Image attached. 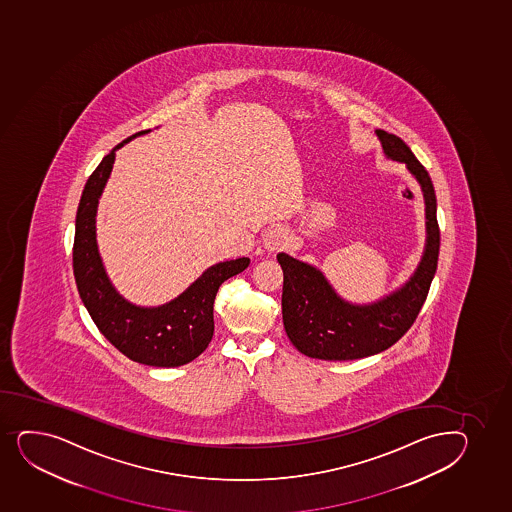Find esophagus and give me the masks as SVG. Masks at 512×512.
Listing matches in <instances>:
<instances>
[{
  "mask_svg": "<svg viewBox=\"0 0 512 512\" xmlns=\"http://www.w3.org/2000/svg\"><path fill=\"white\" fill-rule=\"evenodd\" d=\"M289 243V233L284 228H272L264 235V248L269 253L281 252Z\"/></svg>",
  "mask_w": 512,
  "mask_h": 512,
  "instance_id": "obj_1",
  "label": "esophagus"
}]
</instances>
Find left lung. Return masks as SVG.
I'll return each instance as SVG.
<instances>
[{
	"label": "left lung",
	"mask_w": 512,
	"mask_h": 512,
	"mask_svg": "<svg viewBox=\"0 0 512 512\" xmlns=\"http://www.w3.org/2000/svg\"><path fill=\"white\" fill-rule=\"evenodd\" d=\"M387 157L399 160L423 187L428 243L411 281L379 303L353 306L336 296L325 275L311 265L277 255L284 272L282 319L287 336L299 352L319 360H357L384 352L406 335L428 297L440 253V226L431 177L406 143L377 130Z\"/></svg>",
	"instance_id": "8db88e82"
}]
</instances>
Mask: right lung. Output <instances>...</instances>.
<instances>
[{
  "mask_svg": "<svg viewBox=\"0 0 512 512\" xmlns=\"http://www.w3.org/2000/svg\"><path fill=\"white\" fill-rule=\"evenodd\" d=\"M145 132L149 130L118 143L89 176L77 206L72 269L84 306L113 347L133 362L150 367H179L199 357L208 347L215 331L216 292L226 279L247 269L250 259L242 257L209 267L193 286L160 308H137L113 289L99 259L94 216L99 194L115 162L116 149Z\"/></svg>",
  "mask_w": 512,
  "mask_h": 512,
  "instance_id": "right-lung-1",
  "label": "right lung"
}]
</instances>
